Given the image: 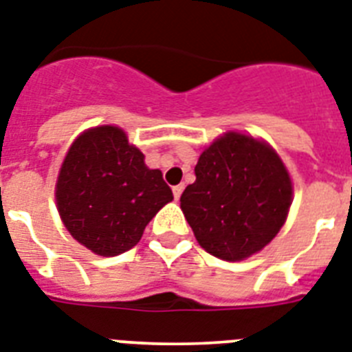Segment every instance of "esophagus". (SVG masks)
I'll use <instances>...</instances> for the list:
<instances>
[{
    "mask_svg": "<svg viewBox=\"0 0 352 352\" xmlns=\"http://www.w3.org/2000/svg\"><path fill=\"white\" fill-rule=\"evenodd\" d=\"M182 191H184V184L173 186V197H175V200H179V199H181Z\"/></svg>",
    "mask_w": 352,
    "mask_h": 352,
    "instance_id": "1",
    "label": "esophagus"
}]
</instances>
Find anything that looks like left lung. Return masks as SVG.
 <instances>
[{
    "instance_id": "8db88e82",
    "label": "left lung",
    "mask_w": 352,
    "mask_h": 352,
    "mask_svg": "<svg viewBox=\"0 0 352 352\" xmlns=\"http://www.w3.org/2000/svg\"><path fill=\"white\" fill-rule=\"evenodd\" d=\"M181 209L206 252L241 261L270 243L292 206L288 170L265 141L227 132L200 153Z\"/></svg>"
}]
</instances>
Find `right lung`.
Segmentation results:
<instances>
[{
    "instance_id": "1",
    "label": "right lung",
    "mask_w": 352,
    "mask_h": 352,
    "mask_svg": "<svg viewBox=\"0 0 352 352\" xmlns=\"http://www.w3.org/2000/svg\"><path fill=\"white\" fill-rule=\"evenodd\" d=\"M69 234L98 254L131 250L162 206L173 200L161 170L144 164L140 148L118 126L85 131L67 150L55 188Z\"/></svg>"
}]
</instances>
